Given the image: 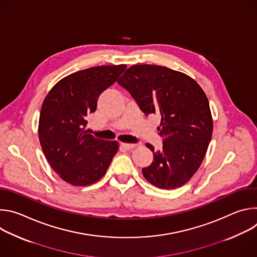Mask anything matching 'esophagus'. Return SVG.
<instances>
[{
	"label": "esophagus",
	"mask_w": 257,
	"mask_h": 257,
	"mask_svg": "<svg viewBox=\"0 0 257 257\" xmlns=\"http://www.w3.org/2000/svg\"><path fill=\"white\" fill-rule=\"evenodd\" d=\"M135 146H136L135 144H129V143H121V148H122V149H124V150H127V151L134 149Z\"/></svg>",
	"instance_id": "34e87169"
}]
</instances>
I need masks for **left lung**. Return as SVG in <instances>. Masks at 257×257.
I'll list each match as a JSON object with an SVG mask.
<instances>
[{
	"instance_id": "left-lung-1",
	"label": "left lung",
	"mask_w": 257,
	"mask_h": 257,
	"mask_svg": "<svg viewBox=\"0 0 257 257\" xmlns=\"http://www.w3.org/2000/svg\"><path fill=\"white\" fill-rule=\"evenodd\" d=\"M118 83L129 91L146 115L161 116L158 127L163 149L146 143L154 153L144 178L162 189H175L187 183L200 167L212 135L208 99L188 75L157 65H133Z\"/></svg>"
}]
</instances>
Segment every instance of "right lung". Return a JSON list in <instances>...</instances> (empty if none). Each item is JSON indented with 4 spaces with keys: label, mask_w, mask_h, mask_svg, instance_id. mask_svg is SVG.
Returning a JSON list of instances; mask_svg holds the SVG:
<instances>
[{
    "label": "right lung",
    "mask_w": 257,
    "mask_h": 257,
    "mask_svg": "<svg viewBox=\"0 0 257 257\" xmlns=\"http://www.w3.org/2000/svg\"><path fill=\"white\" fill-rule=\"evenodd\" d=\"M126 65L98 66L60 80L46 96L39 137L53 170L67 183L86 186L98 181L118 152L117 141H104L84 131L98 96L114 84Z\"/></svg>",
    "instance_id": "obj_1"
}]
</instances>
